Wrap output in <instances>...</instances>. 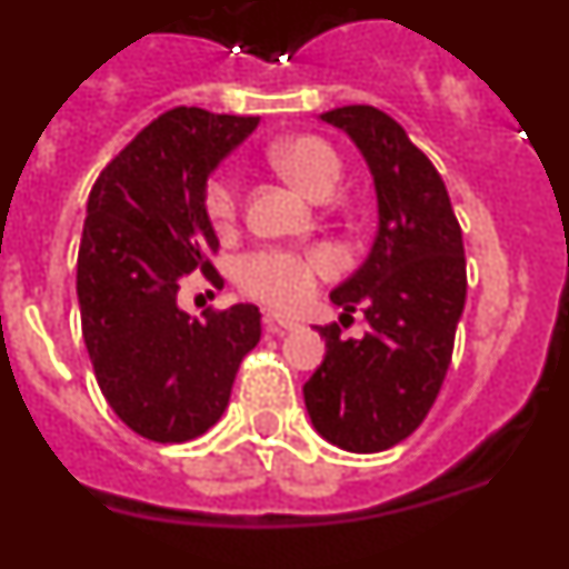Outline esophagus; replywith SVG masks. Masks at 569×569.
Masks as SVG:
<instances>
[{
  "mask_svg": "<svg viewBox=\"0 0 569 569\" xmlns=\"http://www.w3.org/2000/svg\"><path fill=\"white\" fill-rule=\"evenodd\" d=\"M264 328H268L270 333H288V330L299 328V321L288 319V316L281 313H264Z\"/></svg>",
  "mask_w": 569,
  "mask_h": 569,
  "instance_id": "34e87169",
  "label": "esophagus"
}]
</instances>
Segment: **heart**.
Instances as JSON below:
<instances>
[{
	"label": "heart",
	"mask_w": 569,
	"mask_h": 569,
	"mask_svg": "<svg viewBox=\"0 0 569 569\" xmlns=\"http://www.w3.org/2000/svg\"><path fill=\"white\" fill-rule=\"evenodd\" d=\"M279 170L299 193L313 202L330 199L341 179V159L319 136H293L270 150ZM210 222L216 230H230L236 222V182L230 176H216L204 196ZM336 270V259L328 250H256L244 256L236 268L239 288L273 308L296 310L316 293L319 279Z\"/></svg>",
	"instance_id": "b5f03b06"
}]
</instances>
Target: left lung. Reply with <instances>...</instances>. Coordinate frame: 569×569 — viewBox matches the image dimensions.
I'll list each match as a JSON object with an SVG mask.
<instances>
[{
	"instance_id": "1",
	"label": "left lung",
	"mask_w": 569,
	"mask_h": 569,
	"mask_svg": "<svg viewBox=\"0 0 569 569\" xmlns=\"http://www.w3.org/2000/svg\"><path fill=\"white\" fill-rule=\"evenodd\" d=\"M359 148L373 176V248L330 301L365 310L361 339L319 328L325 361L305 385L316 433L347 453L399 445L430 413L453 356L467 296L465 244L441 176L405 128L370 104L319 116Z\"/></svg>"
}]
</instances>
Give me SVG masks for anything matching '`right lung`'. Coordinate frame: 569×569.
<instances>
[{"label":"right lung","mask_w":569,"mask_h":569,"mask_svg":"<svg viewBox=\"0 0 569 569\" xmlns=\"http://www.w3.org/2000/svg\"><path fill=\"white\" fill-rule=\"evenodd\" d=\"M259 116L173 108L102 170L88 196L77 261L82 336L113 413L150 441L179 445L222 419L241 359L259 345L256 305L179 308V281L210 264L219 236L204 196Z\"/></svg>","instance_id":"obj_1"}]
</instances>
